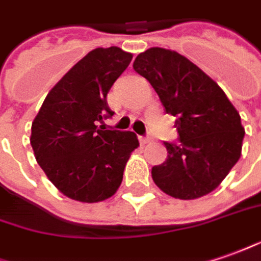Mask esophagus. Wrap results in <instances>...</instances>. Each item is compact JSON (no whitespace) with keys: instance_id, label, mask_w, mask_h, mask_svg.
<instances>
[{"instance_id":"obj_1","label":"esophagus","mask_w":261,"mask_h":261,"mask_svg":"<svg viewBox=\"0 0 261 261\" xmlns=\"http://www.w3.org/2000/svg\"><path fill=\"white\" fill-rule=\"evenodd\" d=\"M150 141H151V138L150 137H143V136L140 137V143H141V144H147V143H150Z\"/></svg>"}]
</instances>
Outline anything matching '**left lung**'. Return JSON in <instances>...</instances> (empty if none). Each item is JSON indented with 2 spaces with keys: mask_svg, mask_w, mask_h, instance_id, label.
<instances>
[{
  "mask_svg": "<svg viewBox=\"0 0 261 261\" xmlns=\"http://www.w3.org/2000/svg\"><path fill=\"white\" fill-rule=\"evenodd\" d=\"M133 68L153 86L166 113L175 117L178 133V143L164 141L167 160L151 168L154 182L181 200L208 194L240 159V114L216 81L175 51L147 49Z\"/></svg>",
  "mask_w": 261,
  "mask_h": 261,
  "instance_id": "1",
  "label": "left lung"
}]
</instances>
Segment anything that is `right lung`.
<instances>
[{"instance_id":"obj_1","label":"right lung","mask_w":261,"mask_h":261,"mask_svg":"<svg viewBox=\"0 0 261 261\" xmlns=\"http://www.w3.org/2000/svg\"><path fill=\"white\" fill-rule=\"evenodd\" d=\"M131 58L118 47L90 51L57 83L34 118L35 159L49 181L72 200L97 203L111 197L138 147L133 131L97 125L114 114L107 94Z\"/></svg>"}]
</instances>
